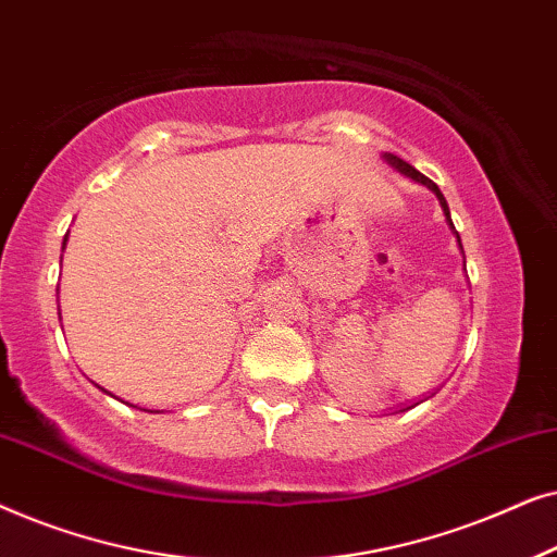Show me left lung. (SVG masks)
Returning a JSON list of instances; mask_svg holds the SVG:
<instances>
[{
    "label": "left lung",
    "instance_id": "8db88e82",
    "mask_svg": "<svg viewBox=\"0 0 557 557\" xmlns=\"http://www.w3.org/2000/svg\"><path fill=\"white\" fill-rule=\"evenodd\" d=\"M385 162L391 164V166H395V170H398L400 174H406V177H410V180H416V182H421V185H425L431 189L433 195L438 197V202H441V210H444V215H446V223L451 225V231H454V235H456V243H459V248H461V238H459V233H456V227H454V223H451V212H448V205H446V197L441 195V189H438V185L433 180H429L425 177V174H421L416 170V166H410L408 162H403L400 157H393V154H385ZM461 253H463V248H461Z\"/></svg>",
    "mask_w": 557,
    "mask_h": 557
}]
</instances>
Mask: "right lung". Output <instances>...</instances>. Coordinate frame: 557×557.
Wrapping results in <instances>:
<instances>
[{"instance_id": "right-lung-1", "label": "right lung", "mask_w": 557, "mask_h": 557, "mask_svg": "<svg viewBox=\"0 0 557 557\" xmlns=\"http://www.w3.org/2000/svg\"><path fill=\"white\" fill-rule=\"evenodd\" d=\"M65 240H67V235H65ZM65 240H63V250H65ZM98 387H101V385H98ZM101 391H103V387H101ZM103 393H109V391H103ZM111 395V393H109Z\"/></svg>"}]
</instances>
